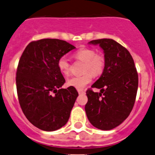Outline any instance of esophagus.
<instances>
[{"mask_svg": "<svg viewBox=\"0 0 155 155\" xmlns=\"http://www.w3.org/2000/svg\"><path fill=\"white\" fill-rule=\"evenodd\" d=\"M77 91L78 92H79V94H84V93H85V91L82 89H78Z\"/></svg>", "mask_w": 155, "mask_h": 155, "instance_id": "1", "label": "esophagus"}]
</instances>
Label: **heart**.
I'll list each match as a JSON object with an SVG mask.
<instances>
[{"label": "heart", "mask_w": 155, "mask_h": 155, "mask_svg": "<svg viewBox=\"0 0 155 155\" xmlns=\"http://www.w3.org/2000/svg\"><path fill=\"white\" fill-rule=\"evenodd\" d=\"M74 57L79 61L85 63L83 74L79 76H73L67 81L69 86L81 89L91 82L92 75L97 76L103 73L105 67V58L102 54L96 53L94 49L82 48L74 53ZM58 67L60 71L65 76L70 73L71 65L67 57L62 56L58 59Z\"/></svg>", "instance_id": "obj_1"}]
</instances>
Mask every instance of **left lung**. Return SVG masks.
Returning <instances> with one entry per match:
<instances>
[{
    "label": "left lung",
    "mask_w": 155,
    "mask_h": 155,
    "mask_svg": "<svg viewBox=\"0 0 155 155\" xmlns=\"http://www.w3.org/2000/svg\"><path fill=\"white\" fill-rule=\"evenodd\" d=\"M104 50L105 64L101 77L91 85L100 88L86 91L85 110L89 122L96 128L110 130L118 127L129 117L136 101L139 76L134 61L126 48L109 38L92 40Z\"/></svg>",
    "instance_id": "8db88e82"
}]
</instances>
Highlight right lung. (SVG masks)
Instances as JSON below:
<instances>
[{"label": "right lung", "instance_id": "right-lung-1", "mask_svg": "<svg viewBox=\"0 0 155 155\" xmlns=\"http://www.w3.org/2000/svg\"><path fill=\"white\" fill-rule=\"evenodd\" d=\"M76 48L56 38L30 42L24 50L16 70L18 99L25 117L44 131H54L68 121L78 97L74 87L61 88L65 79L58 61Z\"/></svg>", "mask_w": 155, "mask_h": 155}]
</instances>
